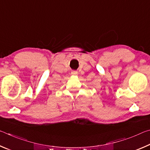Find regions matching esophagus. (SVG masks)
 <instances>
[{"label":"esophagus","instance_id":"1","mask_svg":"<svg viewBox=\"0 0 150 150\" xmlns=\"http://www.w3.org/2000/svg\"><path fill=\"white\" fill-rule=\"evenodd\" d=\"M78 73L77 71H71V74L72 75H77Z\"/></svg>","mask_w":150,"mask_h":150}]
</instances>
